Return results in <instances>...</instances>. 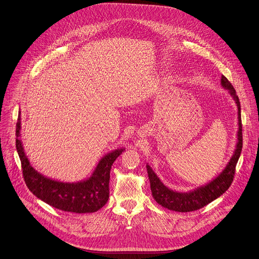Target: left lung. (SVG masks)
<instances>
[{
    "instance_id": "8db88e82",
    "label": "left lung",
    "mask_w": 259,
    "mask_h": 259,
    "mask_svg": "<svg viewBox=\"0 0 259 259\" xmlns=\"http://www.w3.org/2000/svg\"><path fill=\"white\" fill-rule=\"evenodd\" d=\"M221 85L224 89L229 91V94L234 99L238 108V132L237 143L234 153L230 161L220 174H218L214 178H212L204 185L198 186L187 192H179L165 186L163 182H161L157 174L153 171L151 166L147 164V171L150 180L152 195L154 199L163 207L180 212H187L199 209L221 196L230 187L233 181L235 168L242 151L241 106L234 87L225 76H222L221 78Z\"/></svg>"
}]
</instances>
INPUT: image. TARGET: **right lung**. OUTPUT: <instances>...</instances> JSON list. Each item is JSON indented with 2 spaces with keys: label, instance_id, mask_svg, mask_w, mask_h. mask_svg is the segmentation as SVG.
Segmentation results:
<instances>
[{
  "label": "right lung",
  "instance_id": "1",
  "mask_svg": "<svg viewBox=\"0 0 259 259\" xmlns=\"http://www.w3.org/2000/svg\"><path fill=\"white\" fill-rule=\"evenodd\" d=\"M16 149L21 160L23 176L29 190L48 204L65 211L86 213L100 209L109 198L110 169L124 148L104 155L91 176L77 182H64L45 176L35 170L28 160L21 137V111L16 124Z\"/></svg>",
  "mask_w": 259,
  "mask_h": 259
}]
</instances>
